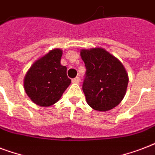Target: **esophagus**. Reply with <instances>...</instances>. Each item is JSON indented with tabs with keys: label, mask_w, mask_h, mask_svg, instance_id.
<instances>
[{
	"label": "esophagus",
	"mask_w": 155,
	"mask_h": 155,
	"mask_svg": "<svg viewBox=\"0 0 155 155\" xmlns=\"http://www.w3.org/2000/svg\"><path fill=\"white\" fill-rule=\"evenodd\" d=\"M80 81V78L79 77H75V79H73L72 80V83H74V84H79Z\"/></svg>",
	"instance_id": "esophagus-1"
}]
</instances>
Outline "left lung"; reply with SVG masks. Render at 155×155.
I'll use <instances>...</instances> for the list:
<instances>
[{"label": "left lung", "mask_w": 155, "mask_h": 155, "mask_svg": "<svg viewBox=\"0 0 155 155\" xmlns=\"http://www.w3.org/2000/svg\"><path fill=\"white\" fill-rule=\"evenodd\" d=\"M80 56L86 68L83 91L88 105L101 112L115 108L125 97L129 82L122 63L103 48L83 49Z\"/></svg>", "instance_id": "left-lung-1"}]
</instances>
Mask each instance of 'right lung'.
I'll list each match as a JSON object with an SVG mask.
<instances>
[{
    "mask_svg": "<svg viewBox=\"0 0 155 155\" xmlns=\"http://www.w3.org/2000/svg\"><path fill=\"white\" fill-rule=\"evenodd\" d=\"M63 51L54 49L35 61L24 78V89L34 103L42 107L58 101L71 80L60 63Z\"/></svg>",
    "mask_w": 155,
    "mask_h": 155,
    "instance_id": "1",
    "label": "right lung"
}]
</instances>
